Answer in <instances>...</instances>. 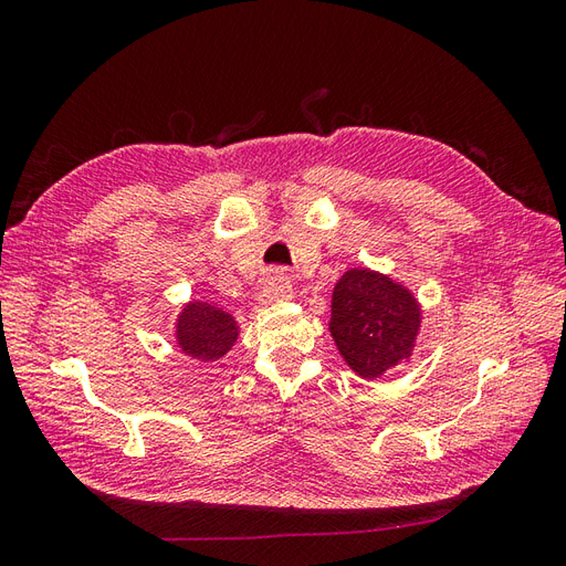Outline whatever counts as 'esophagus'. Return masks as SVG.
<instances>
[{"instance_id":"esophagus-1","label":"esophagus","mask_w":566,"mask_h":566,"mask_svg":"<svg viewBox=\"0 0 566 566\" xmlns=\"http://www.w3.org/2000/svg\"><path fill=\"white\" fill-rule=\"evenodd\" d=\"M290 295H293V285H290V279L285 276L283 271H273L271 276L266 279L262 293H260V300L264 304H271V302H281V300H287Z\"/></svg>"}]
</instances>
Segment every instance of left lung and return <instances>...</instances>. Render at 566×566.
<instances>
[{
	"label": "left lung",
	"instance_id": "8db88e82",
	"mask_svg": "<svg viewBox=\"0 0 566 566\" xmlns=\"http://www.w3.org/2000/svg\"><path fill=\"white\" fill-rule=\"evenodd\" d=\"M420 310L408 290L368 269H352L333 293L331 333L361 378H380L410 354Z\"/></svg>",
	"mask_w": 566,
	"mask_h": 566
}]
</instances>
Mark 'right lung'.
<instances>
[{
  "mask_svg": "<svg viewBox=\"0 0 566 566\" xmlns=\"http://www.w3.org/2000/svg\"><path fill=\"white\" fill-rule=\"evenodd\" d=\"M238 337V325L227 314L208 302H191L177 323V339L184 354L214 361L224 356Z\"/></svg>",
  "mask_w": 566,
  "mask_h": 566,
  "instance_id": "obj_1",
  "label": "right lung"
}]
</instances>
